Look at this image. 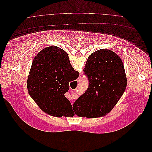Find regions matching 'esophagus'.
<instances>
[{
	"mask_svg": "<svg viewBox=\"0 0 152 152\" xmlns=\"http://www.w3.org/2000/svg\"><path fill=\"white\" fill-rule=\"evenodd\" d=\"M72 92H73V91H70V93H72Z\"/></svg>",
	"mask_w": 152,
	"mask_h": 152,
	"instance_id": "1",
	"label": "esophagus"
}]
</instances>
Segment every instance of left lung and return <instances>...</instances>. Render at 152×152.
Instances as JSON below:
<instances>
[{
    "mask_svg": "<svg viewBox=\"0 0 152 152\" xmlns=\"http://www.w3.org/2000/svg\"><path fill=\"white\" fill-rule=\"evenodd\" d=\"M54 49V56L58 48ZM84 72L89 86L73 103V113L87 118L105 115L113 109L126 88L122 61L111 50L102 49L87 58Z\"/></svg>",
    "mask_w": 152,
    "mask_h": 152,
    "instance_id": "1",
    "label": "left lung"
}]
</instances>
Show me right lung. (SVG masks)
I'll list each match as a JSON object with an SVG mask.
<instances>
[{"instance_id": "add662e5", "label": "right lung", "mask_w": 152, "mask_h": 152, "mask_svg": "<svg viewBox=\"0 0 152 152\" xmlns=\"http://www.w3.org/2000/svg\"><path fill=\"white\" fill-rule=\"evenodd\" d=\"M56 46L45 48L34 58L27 80L31 98L41 110L51 116L61 117L71 114L72 106L65 94L69 82L76 80L79 73L71 65L67 53Z\"/></svg>"}]
</instances>
